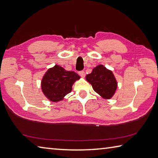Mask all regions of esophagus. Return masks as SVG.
<instances>
[{
	"instance_id": "34e87169",
	"label": "esophagus",
	"mask_w": 158,
	"mask_h": 158,
	"mask_svg": "<svg viewBox=\"0 0 158 158\" xmlns=\"http://www.w3.org/2000/svg\"><path fill=\"white\" fill-rule=\"evenodd\" d=\"M78 74L80 75V76L81 77V78H85V71H79V72H78Z\"/></svg>"
}]
</instances>
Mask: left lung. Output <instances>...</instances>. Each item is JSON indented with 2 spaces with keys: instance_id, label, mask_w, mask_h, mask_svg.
Segmentation results:
<instances>
[{
  "instance_id": "left-lung-1",
  "label": "left lung",
  "mask_w": 158,
  "mask_h": 158,
  "mask_svg": "<svg viewBox=\"0 0 158 158\" xmlns=\"http://www.w3.org/2000/svg\"><path fill=\"white\" fill-rule=\"evenodd\" d=\"M86 80L92 85L94 90L105 99H110L115 93L118 87L117 81L112 71L102 64L98 65Z\"/></svg>"
}]
</instances>
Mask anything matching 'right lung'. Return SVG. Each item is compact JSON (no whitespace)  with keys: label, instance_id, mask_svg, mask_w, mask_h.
<instances>
[{"label":"right lung","instance_id":"add662e5","mask_svg":"<svg viewBox=\"0 0 158 158\" xmlns=\"http://www.w3.org/2000/svg\"><path fill=\"white\" fill-rule=\"evenodd\" d=\"M80 77L73 71H66L56 64L44 74L41 82L43 94L52 102L63 99L72 90V85Z\"/></svg>","mask_w":158,"mask_h":158}]
</instances>
